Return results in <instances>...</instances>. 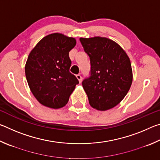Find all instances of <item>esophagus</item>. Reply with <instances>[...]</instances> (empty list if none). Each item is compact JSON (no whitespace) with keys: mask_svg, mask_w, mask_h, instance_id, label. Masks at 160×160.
Here are the masks:
<instances>
[{"mask_svg":"<svg viewBox=\"0 0 160 160\" xmlns=\"http://www.w3.org/2000/svg\"><path fill=\"white\" fill-rule=\"evenodd\" d=\"M76 78H77V79L78 80V81H79V82H80V83L82 82V76H81V75H80V74L77 75H76Z\"/></svg>","mask_w":160,"mask_h":160,"instance_id":"1","label":"esophagus"}]
</instances>
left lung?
Wrapping results in <instances>:
<instances>
[{
    "label": "left lung",
    "instance_id": "8db88e82",
    "mask_svg": "<svg viewBox=\"0 0 160 160\" xmlns=\"http://www.w3.org/2000/svg\"><path fill=\"white\" fill-rule=\"evenodd\" d=\"M90 58L91 76L82 81L90 106L106 111L118 105L132 82L130 58L120 45L107 37L80 38Z\"/></svg>",
    "mask_w": 160,
    "mask_h": 160
}]
</instances>
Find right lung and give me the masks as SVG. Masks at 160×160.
Returning a JSON list of instances; mask_svg holds the SVG:
<instances>
[{"label":"right lung","instance_id":"right-lung-1","mask_svg":"<svg viewBox=\"0 0 160 160\" xmlns=\"http://www.w3.org/2000/svg\"><path fill=\"white\" fill-rule=\"evenodd\" d=\"M76 45L74 37L50 34L29 53L25 64L28 85L40 104L51 109L66 106L78 80L69 70V51Z\"/></svg>","mask_w":160,"mask_h":160}]
</instances>
